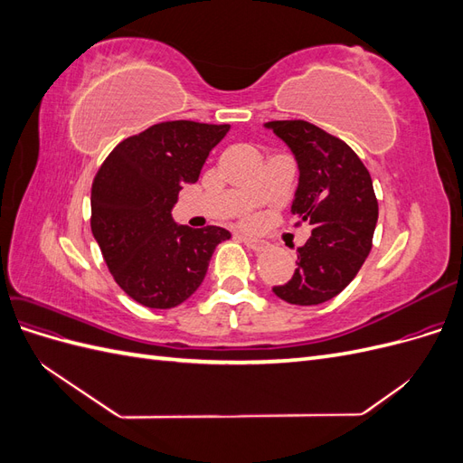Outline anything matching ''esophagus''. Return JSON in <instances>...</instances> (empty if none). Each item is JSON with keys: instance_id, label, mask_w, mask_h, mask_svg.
I'll return each mask as SVG.
<instances>
[{"instance_id": "obj_1", "label": "esophagus", "mask_w": 463, "mask_h": 463, "mask_svg": "<svg viewBox=\"0 0 463 463\" xmlns=\"http://www.w3.org/2000/svg\"><path fill=\"white\" fill-rule=\"evenodd\" d=\"M237 237H240V240H241L249 249H253V250H264V249H266V243H264L262 240H255V237L245 235V233H237Z\"/></svg>"}]
</instances>
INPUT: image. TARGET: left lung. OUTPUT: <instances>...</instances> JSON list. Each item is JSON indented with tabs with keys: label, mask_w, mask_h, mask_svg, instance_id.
<instances>
[{
	"label": "left lung",
	"mask_w": 463,
	"mask_h": 463,
	"mask_svg": "<svg viewBox=\"0 0 463 463\" xmlns=\"http://www.w3.org/2000/svg\"><path fill=\"white\" fill-rule=\"evenodd\" d=\"M296 154L299 185L291 204L301 226L313 228L298 249L291 279L272 291L291 305H320L357 276L373 247L378 201L371 174L342 138L303 119L269 121Z\"/></svg>",
	"instance_id": "obj_1"
}]
</instances>
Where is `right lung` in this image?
I'll list each match as a JSON object with an SVG mask.
<instances>
[{
  "label": "right lung",
  "instance_id": "obj_1",
  "mask_svg": "<svg viewBox=\"0 0 463 463\" xmlns=\"http://www.w3.org/2000/svg\"><path fill=\"white\" fill-rule=\"evenodd\" d=\"M230 125L162 121L123 138L94 175L90 228L118 286L150 309L189 299L208 270L218 243L232 233L218 226H177L172 208L184 184L199 179L203 164Z\"/></svg>",
  "mask_w": 463,
  "mask_h": 463
}]
</instances>
